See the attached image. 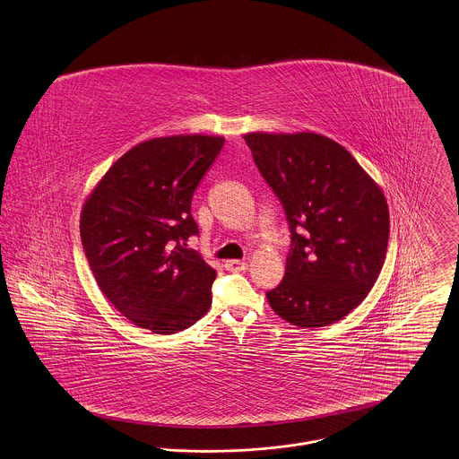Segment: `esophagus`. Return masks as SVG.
<instances>
[{"mask_svg": "<svg viewBox=\"0 0 459 459\" xmlns=\"http://www.w3.org/2000/svg\"><path fill=\"white\" fill-rule=\"evenodd\" d=\"M225 269L230 270V272L246 270L247 269V262H243V260H229V262H225Z\"/></svg>", "mask_w": 459, "mask_h": 459, "instance_id": "obj_1", "label": "esophagus"}]
</instances>
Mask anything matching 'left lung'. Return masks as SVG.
<instances>
[{"mask_svg":"<svg viewBox=\"0 0 459 459\" xmlns=\"http://www.w3.org/2000/svg\"><path fill=\"white\" fill-rule=\"evenodd\" d=\"M244 140L291 230L284 279L267 291L272 310L298 327L342 321L385 264L390 215L383 192L327 136L255 132Z\"/></svg>","mask_w":459,"mask_h":459,"instance_id":"1","label":"left lung"}]
</instances>
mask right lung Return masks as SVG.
<instances>
[{"label":"right lung","mask_w":459,"mask_h":459,"mask_svg":"<svg viewBox=\"0 0 459 459\" xmlns=\"http://www.w3.org/2000/svg\"><path fill=\"white\" fill-rule=\"evenodd\" d=\"M225 138L173 135L123 154L88 195L80 232L90 270L108 301L132 323L173 334L212 307L216 272L186 247L199 229L194 190Z\"/></svg>","instance_id":"1"}]
</instances>
